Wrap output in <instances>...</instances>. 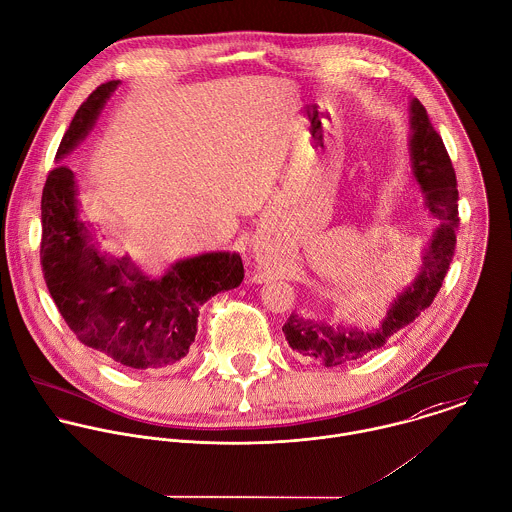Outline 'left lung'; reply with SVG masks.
Wrapping results in <instances>:
<instances>
[{
	"label": "left lung",
	"instance_id": "8db88e82",
	"mask_svg": "<svg viewBox=\"0 0 512 512\" xmlns=\"http://www.w3.org/2000/svg\"><path fill=\"white\" fill-rule=\"evenodd\" d=\"M411 113L413 175L427 195L425 205L437 219H441V227L429 243L415 283L393 303L379 329L365 333L347 327H331L299 315H291L287 319L283 333L291 349L321 361L325 367H337L381 349L399 329L413 323L431 307L449 271L459 231L457 175L447 147L419 99H413Z\"/></svg>",
	"mask_w": 512,
	"mask_h": 512
}]
</instances>
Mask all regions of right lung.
I'll use <instances>...</instances> for the list:
<instances>
[{"instance_id": "right-lung-1", "label": "right lung", "mask_w": 512, "mask_h": 512, "mask_svg": "<svg viewBox=\"0 0 512 512\" xmlns=\"http://www.w3.org/2000/svg\"><path fill=\"white\" fill-rule=\"evenodd\" d=\"M119 81L101 83L75 111L65 131L61 159L95 123ZM77 219L73 171L57 163L41 193V271L67 327L127 369H161L181 361L195 341L199 307L243 281L237 253H205L177 263L161 279L109 261L87 245Z\"/></svg>"}]
</instances>
